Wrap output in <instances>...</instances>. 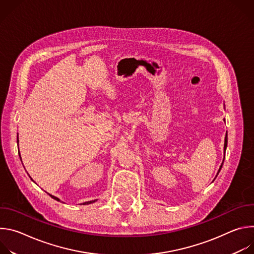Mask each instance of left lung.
I'll return each instance as SVG.
<instances>
[{
	"label": "left lung",
	"mask_w": 254,
	"mask_h": 254,
	"mask_svg": "<svg viewBox=\"0 0 254 254\" xmlns=\"http://www.w3.org/2000/svg\"><path fill=\"white\" fill-rule=\"evenodd\" d=\"M226 147H227V132H226V135H225V140H224V158H225V151H226ZM224 161V160H223ZM222 165H223V162H222V164H221V166H220V169H219V171H218V174H219V172H220V170H221V168H222ZM217 174V175H218ZM217 177V176H216Z\"/></svg>",
	"instance_id": "1"
}]
</instances>
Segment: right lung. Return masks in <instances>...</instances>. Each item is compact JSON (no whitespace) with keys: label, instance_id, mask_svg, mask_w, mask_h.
I'll use <instances>...</instances> for the list:
<instances>
[{"label":"right lung","instance_id":"add662e5","mask_svg":"<svg viewBox=\"0 0 254 254\" xmlns=\"http://www.w3.org/2000/svg\"><path fill=\"white\" fill-rule=\"evenodd\" d=\"M17 142H19V138L17 137ZM20 153V152H19ZM20 159H21V156H20ZM50 195V194H49ZM53 199H55V200H57V201H60V199H58L57 197H55V196H52V195H50ZM93 202H95V200H93V201H88V202H85V203H83V205H86V204H91V203H93Z\"/></svg>","mask_w":254,"mask_h":254}]
</instances>
